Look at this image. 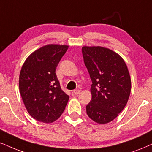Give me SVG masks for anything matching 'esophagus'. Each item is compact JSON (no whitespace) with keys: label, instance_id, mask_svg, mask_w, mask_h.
Returning a JSON list of instances; mask_svg holds the SVG:
<instances>
[{"label":"esophagus","instance_id":"obj_1","mask_svg":"<svg viewBox=\"0 0 152 152\" xmlns=\"http://www.w3.org/2000/svg\"><path fill=\"white\" fill-rule=\"evenodd\" d=\"M80 89H75L74 91H73V94H74V95H77V94H80Z\"/></svg>","mask_w":152,"mask_h":152}]
</instances>
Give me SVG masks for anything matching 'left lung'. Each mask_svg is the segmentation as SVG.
<instances>
[{
	"instance_id": "8db88e82",
	"label": "left lung",
	"mask_w": 152,
	"mask_h": 152,
	"mask_svg": "<svg viewBox=\"0 0 152 152\" xmlns=\"http://www.w3.org/2000/svg\"><path fill=\"white\" fill-rule=\"evenodd\" d=\"M82 52L92 82L87 113L96 123L106 124L117 117L128 101L131 80L128 67L118 54L108 48L84 46Z\"/></svg>"
}]
</instances>
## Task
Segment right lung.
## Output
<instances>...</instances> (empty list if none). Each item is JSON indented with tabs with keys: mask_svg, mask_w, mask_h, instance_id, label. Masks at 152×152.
<instances>
[{
	"mask_svg": "<svg viewBox=\"0 0 152 152\" xmlns=\"http://www.w3.org/2000/svg\"><path fill=\"white\" fill-rule=\"evenodd\" d=\"M68 46L49 44L33 52L22 65L19 88L28 113L42 123L56 121L64 111L69 96L61 89L56 67Z\"/></svg>",
	"mask_w": 152,
	"mask_h": 152,
	"instance_id": "add662e5",
	"label": "right lung"
}]
</instances>
